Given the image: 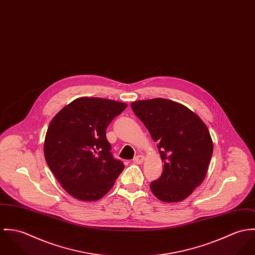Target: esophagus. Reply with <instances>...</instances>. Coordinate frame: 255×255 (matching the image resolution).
Listing matches in <instances>:
<instances>
[{"instance_id":"1","label":"esophagus","mask_w":255,"mask_h":255,"mask_svg":"<svg viewBox=\"0 0 255 255\" xmlns=\"http://www.w3.org/2000/svg\"><path fill=\"white\" fill-rule=\"evenodd\" d=\"M143 159H144V157H143V155H141V154H138V155H136L135 157H134V159H133V161H134V163H137V164H140L141 163L142 161H143Z\"/></svg>"}]
</instances>
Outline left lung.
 <instances>
[{
  "mask_svg": "<svg viewBox=\"0 0 255 255\" xmlns=\"http://www.w3.org/2000/svg\"><path fill=\"white\" fill-rule=\"evenodd\" d=\"M132 111L157 142L164 168L150 183L153 195L165 202L188 198L203 181L213 152L209 131L198 115L165 99L134 102Z\"/></svg>",
  "mask_w": 255,
  "mask_h": 255,
  "instance_id": "obj_1",
  "label": "left lung"
}]
</instances>
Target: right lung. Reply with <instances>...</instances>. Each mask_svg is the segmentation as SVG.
Segmentation results:
<instances>
[{
  "instance_id": "obj_1",
  "label": "right lung",
  "mask_w": 255,
  "mask_h": 255,
  "mask_svg": "<svg viewBox=\"0 0 255 255\" xmlns=\"http://www.w3.org/2000/svg\"><path fill=\"white\" fill-rule=\"evenodd\" d=\"M127 105L100 98H79L52 119L45 138L48 166L73 198H103L124 169L114 158L106 132Z\"/></svg>"
}]
</instances>
